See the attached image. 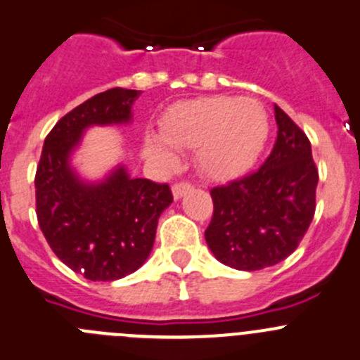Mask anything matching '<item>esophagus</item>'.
<instances>
[{"instance_id":"obj_1","label":"esophagus","mask_w":360,"mask_h":360,"mask_svg":"<svg viewBox=\"0 0 360 360\" xmlns=\"http://www.w3.org/2000/svg\"><path fill=\"white\" fill-rule=\"evenodd\" d=\"M188 191H191V184L190 183H176L172 186V195H174V199H176V200H179L181 197L186 195Z\"/></svg>"}]
</instances>
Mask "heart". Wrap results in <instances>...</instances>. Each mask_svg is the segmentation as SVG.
Returning <instances> with one entry per match:
<instances>
[{"mask_svg": "<svg viewBox=\"0 0 360 360\" xmlns=\"http://www.w3.org/2000/svg\"><path fill=\"white\" fill-rule=\"evenodd\" d=\"M161 133L147 131L143 150L150 160L174 167L176 149H193L199 169L214 179L250 170L268 140V115L250 97H199L181 101L161 117Z\"/></svg>", "mask_w": 360, "mask_h": 360, "instance_id": "heart-1", "label": "heart"}]
</instances>
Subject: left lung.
Instances as JSON below:
<instances>
[{"label": "left lung", "mask_w": 360, "mask_h": 360, "mask_svg": "<svg viewBox=\"0 0 360 360\" xmlns=\"http://www.w3.org/2000/svg\"><path fill=\"white\" fill-rule=\"evenodd\" d=\"M277 140L261 169L211 190L206 243L226 266L256 271L291 256L316 210L318 170L304 131L275 104Z\"/></svg>", "instance_id": "8db88e82"}]
</instances>
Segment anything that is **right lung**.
<instances>
[{"label":"right lung","mask_w":360,"mask_h":360,"mask_svg":"<svg viewBox=\"0 0 360 360\" xmlns=\"http://www.w3.org/2000/svg\"><path fill=\"white\" fill-rule=\"evenodd\" d=\"M140 90L110 89L56 122L44 142L35 176L37 218L56 257L89 281H117L149 257L158 220L172 204L169 184L131 177L122 163L89 181L72 156L94 126L133 120Z\"/></svg>","instance_id":"right-lung-1"}]
</instances>
